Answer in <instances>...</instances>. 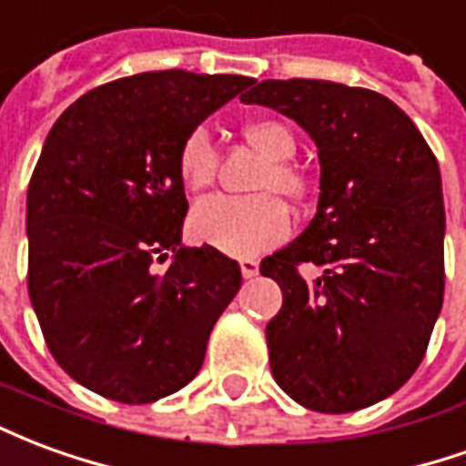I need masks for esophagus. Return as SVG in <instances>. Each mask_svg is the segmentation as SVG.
Returning <instances> with one entry per match:
<instances>
[{
  "label": "esophagus",
  "mask_w": 466,
  "mask_h": 466,
  "mask_svg": "<svg viewBox=\"0 0 466 466\" xmlns=\"http://www.w3.org/2000/svg\"><path fill=\"white\" fill-rule=\"evenodd\" d=\"M239 267H242V277H244V279H254V277L259 274V264L254 262V259H244V262L239 264Z\"/></svg>",
  "instance_id": "obj_1"
}]
</instances>
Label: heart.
<instances>
[{"instance_id":"obj_1","label":"heart","mask_w":466,"mask_h":466,"mask_svg":"<svg viewBox=\"0 0 466 466\" xmlns=\"http://www.w3.org/2000/svg\"><path fill=\"white\" fill-rule=\"evenodd\" d=\"M244 139L269 159V167L259 177V192H279L289 199H299L307 189L304 177L289 159L297 154V139L289 127L274 119H257L242 129ZM217 172V149L207 129H194L179 149V177L189 192H202ZM189 232L197 242L214 247L217 252L237 259L257 257L274 244L284 242L292 232V217L284 202L274 194L259 197H209L194 207Z\"/></svg>"}]
</instances>
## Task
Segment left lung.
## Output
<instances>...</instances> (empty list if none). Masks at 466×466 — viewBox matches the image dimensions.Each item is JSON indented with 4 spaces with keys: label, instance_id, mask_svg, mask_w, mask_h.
I'll list each match as a JSON object with an SVG mask.
<instances>
[{
    "label": "left lung",
    "instance_id": "8db88e82",
    "mask_svg": "<svg viewBox=\"0 0 466 466\" xmlns=\"http://www.w3.org/2000/svg\"><path fill=\"white\" fill-rule=\"evenodd\" d=\"M244 105L289 116L319 154L317 214L259 264L282 289L267 324L277 384L324 414L364 410L424 360L444 299L440 164L384 95L322 79H264ZM323 274L303 282L296 264Z\"/></svg>",
    "mask_w": 466,
    "mask_h": 466
}]
</instances>
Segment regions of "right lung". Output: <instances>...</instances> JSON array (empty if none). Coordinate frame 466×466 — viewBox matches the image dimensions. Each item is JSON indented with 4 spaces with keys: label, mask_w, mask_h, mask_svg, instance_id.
Instances as JSON below:
<instances>
[{
    "label": "right lung",
    "mask_w": 466,
    "mask_h": 466,
    "mask_svg": "<svg viewBox=\"0 0 466 466\" xmlns=\"http://www.w3.org/2000/svg\"><path fill=\"white\" fill-rule=\"evenodd\" d=\"M252 82L124 76L79 96L46 134L26 192L29 299L56 364L86 390L147 404L202 370L242 272L214 247L182 244L179 149Z\"/></svg>",
    "instance_id": "add662e5"
}]
</instances>
